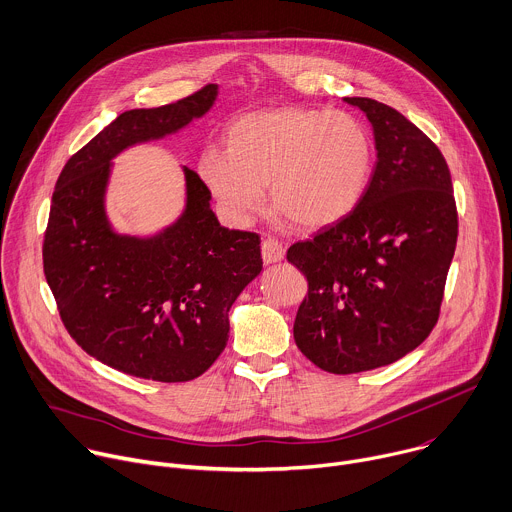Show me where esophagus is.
Here are the masks:
<instances>
[{
	"mask_svg": "<svg viewBox=\"0 0 512 512\" xmlns=\"http://www.w3.org/2000/svg\"><path fill=\"white\" fill-rule=\"evenodd\" d=\"M284 258V246L280 240L268 236L264 242H262V260L264 264H274V262H280Z\"/></svg>",
	"mask_w": 512,
	"mask_h": 512,
	"instance_id": "34e87169",
	"label": "esophagus"
}]
</instances>
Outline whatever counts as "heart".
Here are the masks:
<instances>
[{"mask_svg": "<svg viewBox=\"0 0 512 512\" xmlns=\"http://www.w3.org/2000/svg\"><path fill=\"white\" fill-rule=\"evenodd\" d=\"M373 169V143L347 113L284 107L232 123L226 153L206 151L199 173L222 208L244 220L262 206L270 185L272 210L304 230L345 218L363 197Z\"/></svg>", "mask_w": 512, "mask_h": 512, "instance_id": "obj_1", "label": "heart"}]
</instances>
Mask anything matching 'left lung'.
I'll list each match as a JSON object with an SVG mask.
<instances>
[{"label": "left lung", "instance_id": "left-lung-1", "mask_svg": "<svg viewBox=\"0 0 512 512\" xmlns=\"http://www.w3.org/2000/svg\"><path fill=\"white\" fill-rule=\"evenodd\" d=\"M345 100L373 127L371 181L353 212L286 252L309 282L296 347L337 375L389 365L428 339L458 240L452 177L436 143L383 102Z\"/></svg>", "mask_w": 512, "mask_h": 512}]
</instances>
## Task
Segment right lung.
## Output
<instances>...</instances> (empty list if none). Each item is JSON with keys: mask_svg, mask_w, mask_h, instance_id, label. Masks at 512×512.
<instances>
[{"mask_svg": "<svg viewBox=\"0 0 512 512\" xmlns=\"http://www.w3.org/2000/svg\"><path fill=\"white\" fill-rule=\"evenodd\" d=\"M216 84L119 115L64 165L44 232V274L70 337L94 359L163 383L206 373L230 337L228 313L262 270L260 236L222 228L212 191L187 167L183 216L151 240L119 236L105 216L111 159L206 115Z\"/></svg>", "mask_w": 512, "mask_h": 512, "instance_id": "add662e5", "label": "right lung"}]
</instances>
